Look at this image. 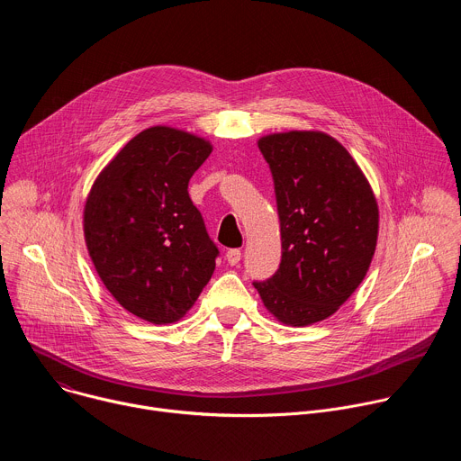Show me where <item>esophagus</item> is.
Segmentation results:
<instances>
[{"label":"esophagus","instance_id":"1","mask_svg":"<svg viewBox=\"0 0 461 461\" xmlns=\"http://www.w3.org/2000/svg\"><path fill=\"white\" fill-rule=\"evenodd\" d=\"M226 260L230 262L231 267L239 265V260H240V249H239V248H231V249H228V251H226Z\"/></svg>","mask_w":461,"mask_h":461}]
</instances>
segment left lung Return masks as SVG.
Listing matches in <instances>:
<instances>
[{
    "instance_id": "obj_1",
    "label": "left lung",
    "mask_w": 461,
    "mask_h": 461,
    "mask_svg": "<svg viewBox=\"0 0 461 461\" xmlns=\"http://www.w3.org/2000/svg\"><path fill=\"white\" fill-rule=\"evenodd\" d=\"M270 166L283 257L268 281H255L267 310L283 324L330 317L365 279L377 244L379 210L352 155L321 131L258 139Z\"/></svg>"
}]
</instances>
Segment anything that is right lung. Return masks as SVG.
<instances>
[{
  "instance_id": "add662e5",
  "label": "right lung",
  "mask_w": 461,
  "mask_h": 461,
  "mask_svg": "<svg viewBox=\"0 0 461 461\" xmlns=\"http://www.w3.org/2000/svg\"><path fill=\"white\" fill-rule=\"evenodd\" d=\"M212 149L175 127L144 129L87 194L84 235L102 283L127 312L153 324L182 319L213 276L219 249L187 193Z\"/></svg>"
}]
</instances>
